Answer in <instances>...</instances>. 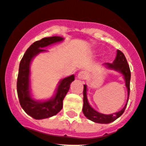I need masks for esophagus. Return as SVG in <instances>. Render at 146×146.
Masks as SVG:
<instances>
[{
    "instance_id": "esophagus-1",
    "label": "esophagus",
    "mask_w": 146,
    "mask_h": 146,
    "mask_svg": "<svg viewBox=\"0 0 146 146\" xmlns=\"http://www.w3.org/2000/svg\"><path fill=\"white\" fill-rule=\"evenodd\" d=\"M86 76H87V73L84 70H81L78 74V78L79 79H85L86 78Z\"/></svg>"
}]
</instances>
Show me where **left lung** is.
<instances>
[{
  "mask_svg": "<svg viewBox=\"0 0 146 146\" xmlns=\"http://www.w3.org/2000/svg\"><path fill=\"white\" fill-rule=\"evenodd\" d=\"M107 68L110 69H113V70H118L122 74L124 75V79L126 81V86L127 88L128 91V99H127V102H128L129 97V92H130V78H131V72L129 69L128 63H127V59L125 56L120 50L117 51V55L115 57V60L113 63H106L105 64ZM83 94H84V106H83V113L86 118L89 120L92 121L96 122V123H100V124H108L111 122L113 121L115 119L120 117L121 115L123 114V113L125 111V108L127 107V104L122 109L121 111L119 112L111 114V115H105V114L100 113L98 111L92 108L91 106H89L87 98H86V86L84 85V91H83Z\"/></svg>",
  "mask_w": 146,
  "mask_h": 146,
  "instance_id": "8db88e82",
  "label": "left lung"
}]
</instances>
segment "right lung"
Masks as SVG:
<instances>
[{"mask_svg": "<svg viewBox=\"0 0 146 146\" xmlns=\"http://www.w3.org/2000/svg\"><path fill=\"white\" fill-rule=\"evenodd\" d=\"M63 40L62 37L52 36L44 38L41 40L34 42L25 53L19 63L17 89L19 103L28 115L35 119L49 118L60 112L62 108V102L65 95L70 89V85L74 81V76L64 78L60 82L54 98L46 102H37L31 98L29 90V76L30 64L33 57L40 52H44L42 48L50 44Z\"/></svg>", "mask_w": 146, "mask_h": 146, "instance_id": "right-lung-1", "label": "right lung"}]
</instances>
